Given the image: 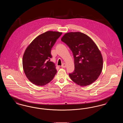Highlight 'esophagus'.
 <instances>
[{
	"label": "esophagus",
	"instance_id": "1",
	"mask_svg": "<svg viewBox=\"0 0 123 123\" xmlns=\"http://www.w3.org/2000/svg\"><path fill=\"white\" fill-rule=\"evenodd\" d=\"M61 67H62V68H65V67H66V64H65V63H64L63 64L61 65Z\"/></svg>",
	"mask_w": 123,
	"mask_h": 123
}]
</instances>
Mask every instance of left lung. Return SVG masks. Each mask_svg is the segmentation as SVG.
<instances>
[{
	"instance_id": "8db88e82",
	"label": "left lung",
	"mask_w": 123,
	"mask_h": 123,
	"mask_svg": "<svg viewBox=\"0 0 123 123\" xmlns=\"http://www.w3.org/2000/svg\"><path fill=\"white\" fill-rule=\"evenodd\" d=\"M61 40L69 47L74 59L75 70L69 74L70 79L81 86L95 81L102 70L103 59L93 40L79 32L67 33Z\"/></svg>"
}]
</instances>
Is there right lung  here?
I'll return each instance as SVG.
<instances>
[{"mask_svg":"<svg viewBox=\"0 0 123 123\" xmlns=\"http://www.w3.org/2000/svg\"><path fill=\"white\" fill-rule=\"evenodd\" d=\"M62 33L47 31L37 36L24 53V70L29 81L37 86H44L51 82L57 73L51 61V52Z\"/></svg>","mask_w":123,"mask_h":123,"instance_id":"add662e5","label":"right lung"}]
</instances>
